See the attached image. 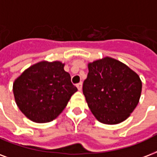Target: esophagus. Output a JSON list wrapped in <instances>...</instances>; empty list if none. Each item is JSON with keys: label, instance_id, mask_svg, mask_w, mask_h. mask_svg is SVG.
Masks as SVG:
<instances>
[{"label": "esophagus", "instance_id": "34e87169", "mask_svg": "<svg viewBox=\"0 0 157 157\" xmlns=\"http://www.w3.org/2000/svg\"><path fill=\"white\" fill-rule=\"evenodd\" d=\"M76 87H77V89H78L79 91H81V90H82V82H80V83L76 84Z\"/></svg>", "mask_w": 157, "mask_h": 157}]
</instances>
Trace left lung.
I'll list each match as a JSON object with an SVG mask.
<instances>
[{"mask_svg":"<svg viewBox=\"0 0 157 157\" xmlns=\"http://www.w3.org/2000/svg\"><path fill=\"white\" fill-rule=\"evenodd\" d=\"M83 94L98 121L118 124L126 120L137 107L142 81L134 71L109 57L88 63Z\"/></svg>","mask_w":157,"mask_h":157,"instance_id":"obj_1","label":"left lung"}]
</instances>
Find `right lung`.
Instances as JSON below:
<instances>
[{
  "label": "right lung",
  "instance_id": "right-lung-1",
  "mask_svg": "<svg viewBox=\"0 0 157 157\" xmlns=\"http://www.w3.org/2000/svg\"><path fill=\"white\" fill-rule=\"evenodd\" d=\"M59 61H42L30 66L13 83L16 105L31 121H52L65 109L77 88Z\"/></svg>",
  "mask_w": 157,
  "mask_h": 157
}]
</instances>
